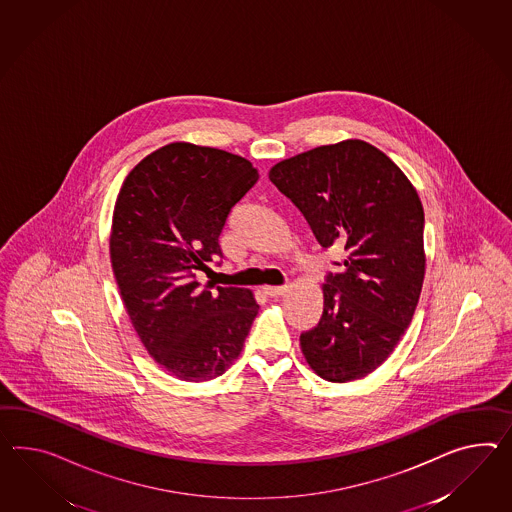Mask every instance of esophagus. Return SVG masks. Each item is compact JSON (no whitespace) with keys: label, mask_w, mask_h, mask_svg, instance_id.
I'll return each instance as SVG.
<instances>
[{"label":"esophagus","mask_w":512,"mask_h":512,"mask_svg":"<svg viewBox=\"0 0 512 512\" xmlns=\"http://www.w3.org/2000/svg\"><path fill=\"white\" fill-rule=\"evenodd\" d=\"M263 291H265V295H269V297H280V295H284V293L288 291V286H265Z\"/></svg>","instance_id":"34e87169"}]
</instances>
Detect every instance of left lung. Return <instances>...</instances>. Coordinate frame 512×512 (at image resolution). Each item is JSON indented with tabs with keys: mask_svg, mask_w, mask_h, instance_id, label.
<instances>
[{
	"mask_svg": "<svg viewBox=\"0 0 512 512\" xmlns=\"http://www.w3.org/2000/svg\"><path fill=\"white\" fill-rule=\"evenodd\" d=\"M269 180L323 249L340 241L347 250L343 271L328 273L321 288L317 327L301 334L302 354L321 379H362L392 354L420 301V197L392 159L360 139L284 159Z\"/></svg>",
	"mask_w": 512,
	"mask_h": 512,
	"instance_id": "8db88e82",
	"label": "left lung"
}]
</instances>
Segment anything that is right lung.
<instances>
[{
  "label": "right lung",
  "instance_id": "right-lung-1",
  "mask_svg": "<svg viewBox=\"0 0 512 512\" xmlns=\"http://www.w3.org/2000/svg\"><path fill=\"white\" fill-rule=\"evenodd\" d=\"M256 182L249 159L171 143L137 163L120 187L109 236L113 273L139 340L176 379L223 375L260 310L249 289L197 280L223 256L224 223Z\"/></svg>",
  "mask_w": 512,
  "mask_h": 512
}]
</instances>
